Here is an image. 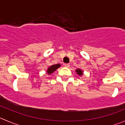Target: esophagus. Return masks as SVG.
Wrapping results in <instances>:
<instances>
[{
    "mask_svg": "<svg viewBox=\"0 0 125 125\" xmlns=\"http://www.w3.org/2000/svg\"><path fill=\"white\" fill-rule=\"evenodd\" d=\"M64 66L66 67H69L70 66V64H64Z\"/></svg>",
    "mask_w": 125,
    "mask_h": 125,
    "instance_id": "34e87169",
    "label": "esophagus"
}]
</instances>
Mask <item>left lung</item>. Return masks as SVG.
Listing matches in <instances>:
<instances>
[{"mask_svg":"<svg viewBox=\"0 0 125 125\" xmlns=\"http://www.w3.org/2000/svg\"><path fill=\"white\" fill-rule=\"evenodd\" d=\"M76 72H77V73H78L79 75H82L83 74L82 71V70H80V69H77V70H76Z\"/></svg>","mask_w":125,"mask_h":125,"instance_id":"8db88e82","label":"left lung"}]
</instances>
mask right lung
<instances>
[{"mask_svg": "<svg viewBox=\"0 0 125 125\" xmlns=\"http://www.w3.org/2000/svg\"><path fill=\"white\" fill-rule=\"evenodd\" d=\"M59 67H60V64H59L53 65V66H50V67L48 69V70H47V73H48V74H50V73H53L54 71H55Z\"/></svg>", "mask_w": 125, "mask_h": 125, "instance_id": "1", "label": "right lung"}]
</instances>
